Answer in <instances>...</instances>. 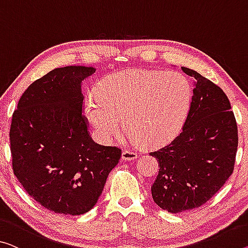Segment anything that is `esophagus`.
<instances>
[{"label":"esophagus","mask_w":248,"mask_h":248,"mask_svg":"<svg viewBox=\"0 0 248 248\" xmlns=\"http://www.w3.org/2000/svg\"><path fill=\"white\" fill-rule=\"evenodd\" d=\"M136 157H137V153L134 151L124 150L122 152V159H123V161H132V159H135Z\"/></svg>","instance_id":"1"}]
</instances>
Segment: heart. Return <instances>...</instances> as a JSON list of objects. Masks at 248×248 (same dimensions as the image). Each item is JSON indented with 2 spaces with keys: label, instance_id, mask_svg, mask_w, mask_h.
Segmentation results:
<instances>
[{
  "label": "heart",
  "instance_id": "obj_1",
  "mask_svg": "<svg viewBox=\"0 0 248 248\" xmlns=\"http://www.w3.org/2000/svg\"><path fill=\"white\" fill-rule=\"evenodd\" d=\"M192 87L178 72L132 70L103 78L97 94L87 95L84 115L102 143L126 129L144 145L156 147L180 131L187 115Z\"/></svg>",
  "mask_w": 248,
  "mask_h": 248
}]
</instances>
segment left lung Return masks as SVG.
Segmentation results:
<instances>
[{"label":"left lung","instance_id":"obj_1","mask_svg":"<svg viewBox=\"0 0 248 248\" xmlns=\"http://www.w3.org/2000/svg\"><path fill=\"white\" fill-rule=\"evenodd\" d=\"M182 70L195 86L184 126L169 145L150 153L159 163L152 196L170 213L189 211L212 199L233 173L238 145L226 94L196 71Z\"/></svg>","mask_w":248,"mask_h":248}]
</instances>
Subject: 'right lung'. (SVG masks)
<instances>
[{
    "mask_svg": "<svg viewBox=\"0 0 248 248\" xmlns=\"http://www.w3.org/2000/svg\"><path fill=\"white\" fill-rule=\"evenodd\" d=\"M95 71L52 70L26 89L12 116L15 176L37 203L60 214L92 209L121 158L120 148L94 142L82 114V81Z\"/></svg>",
    "mask_w": 248,
    "mask_h": 248,
    "instance_id": "1",
    "label": "right lung"
}]
</instances>
